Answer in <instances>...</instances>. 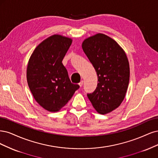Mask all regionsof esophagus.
<instances>
[{
  "instance_id": "1",
  "label": "esophagus",
  "mask_w": 158,
  "mask_h": 158,
  "mask_svg": "<svg viewBox=\"0 0 158 158\" xmlns=\"http://www.w3.org/2000/svg\"><path fill=\"white\" fill-rule=\"evenodd\" d=\"M83 81H81V82L79 83V86H81H81H83Z\"/></svg>"
}]
</instances>
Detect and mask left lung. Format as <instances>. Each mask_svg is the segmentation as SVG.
<instances>
[{"mask_svg":"<svg viewBox=\"0 0 158 158\" xmlns=\"http://www.w3.org/2000/svg\"><path fill=\"white\" fill-rule=\"evenodd\" d=\"M82 48L98 75L97 87L88 98L99 114L111 112L123 102L129 85L126 54L114 39L102 33L86 39Z\"/></svg>","mask_w":158,"mask_h":158,"instance_id":"left-lung-1","label":"left lung"}]
</instances>
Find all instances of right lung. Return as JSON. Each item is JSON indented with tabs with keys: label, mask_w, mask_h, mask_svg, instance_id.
I'll list each match as a JSON object with an SVG mask.
<instances>
[{
	"label": "right lung",
	"mask_w": 158,
	"mask_h": 158,
	"mask_svg": "<svg viewBox=\"0 0 158 158\" xmlns=\"http://www.w3.org/2000/svg\"><path fill=\"white\" fill-rule=\"evenodd\" d=\"M72 43L69 38L52 35L37 46L29 60V89L38 104L52 112L58 111L79 88L71 82L62 63Z\"/></svg>",
	"instance_id": "1"
}]
</instances>
